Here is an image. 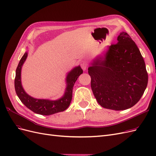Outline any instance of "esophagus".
I'll return each instance as SVG.
<instances>
[{"label":"esophagus","instance_id":"1","mask_svg":"<svg viewBox=\"0 0 156 156\" xmlns=\"http://www.w3.org/2000/svg\"><path fill=\"white\" fill-rule=\"evenodd\" d=\"M81 66L83 70H86L88 67V64L86 61H82L81 62Z\"/></svg>","mask_w":156,"mask_h":156}]
</instances>
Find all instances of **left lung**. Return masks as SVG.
Segmentation results:
<instances>
[{"mask_svg": "<svg viewBox=\"0 0 156 156\" xmlns=\"http://www.w3.org/2000/svg\"><path fill=\"white\" fill-rule=\"evenodd\" d=\"M117 40V44L108 47L103 57L94 60L88 72L99 104L122 111L140 100L148 79L144 60L129 35L122 32Z\"/></svg>", "mask_w": 156, "mask_h": 156, "instance_id": "1", "label": "left lung"}]
</instances>
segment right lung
Listing matches in <instances>:
<instances>
[{
    "label": "right lung",
    "mask_w": 156,
    "mask_h": 156,
    "mask_svg": "<svg viewBox=\"0 0 156 156\" xmlns=\"http://www.w3.org/2000/svg\"><path fill=\"white\" fill-rule=\"evenodd\" d=\"M28 53L26 52L22 56L16 72L15 90L18 98L27 108L37 114L41 115H51L65 111L69 107L72 99L73 87L75 81L83 71L80 66L74 68L69 72L66 77L67 87L64 96L57 100H49L44 99H36L27 94L21 84V73L22 66L27 59Z\"/></svg>",
    "instance_id": "add662e5"
}]
</instances>
